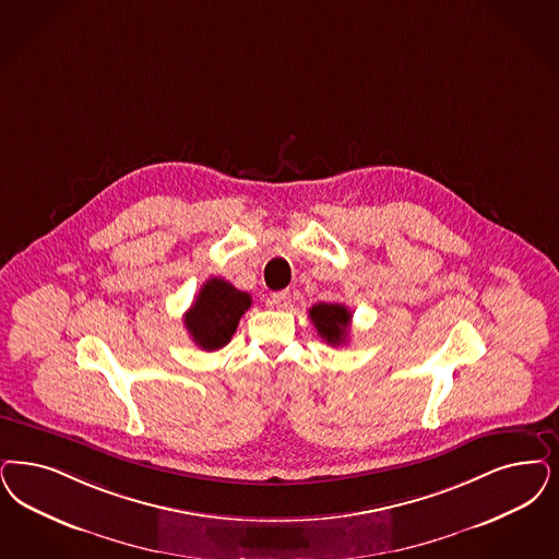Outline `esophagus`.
Returning a JSON list of instances; mask_svg holds the SVG:
<instances>
[{"label": "esophagus", "mask_w": 559, "mask_h": 559, "mask_svg": "<svg viewBox=\"0 0 559 559\" xmlns=\"http://www.w3.org/2000/svg\"><path fill=\"white\" fill-rule=\"evenodd\" d=\"M270 306L276 309H287L290 306V293L289 290H281V293H274L270 297Z\"/></svg>", "instance_id": "obj_1"}]
</instances>
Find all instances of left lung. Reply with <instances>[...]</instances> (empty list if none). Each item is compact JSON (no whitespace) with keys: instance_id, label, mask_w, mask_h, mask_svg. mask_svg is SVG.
I'll return each instance as SVG.
<instances>
[{"instance_id":"8db88e82","label":"left lung","mask_w":559,"mask_h":559,"mask_svg":"<svg viewBox=\"0 0 559 559\" xmlns=\"http://www.w3.org/2000/svg\"><path fill=\"white\" fill-rule=\"evenodd\" d=\"M309 318L318 334L328 345L338 347L347 343L350 311L343 304H316L309 309Z\"/></svg>"}]
</instances>
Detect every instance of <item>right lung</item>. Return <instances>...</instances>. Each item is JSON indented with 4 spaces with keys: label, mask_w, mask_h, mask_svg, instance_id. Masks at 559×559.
<instances>
[{
    "label": "right lung",
    "mask_w": 559,
    "mask_h": 559,
    "mask_svg": "<svg viewBox=\"0 0 559 559\" xmlns=\"http://www.w3.org/2000/svg\"><path fill=\"white\" fill-rule=\"evenodd\" d=\"M251 297L235 289L225 278H209L186 311L183 324L193 343L204 350H218L231 341L241 316L250 309Z\"/></svg>",
    "instance_id": "1"
}]
</instances>
